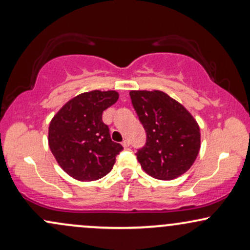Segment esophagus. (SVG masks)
Returning <instances> with one entry per match:
<instances>
[{
	"instance_id": "esophagus-1",
	"label": "esophagus",
	"mask_w": 250,
	"mask_h": 250,
	"mask_svg": "<svg viewBox=\"0 0 250 250\" xmlns=\"http://www.w3.org/2000/svg\"><path fill=\"white\" fill-rule=\"evenodd\" d=\"M129 145H130V143H129L128 140H125V141L122 142V146H123V147H125V148L129 147Z\"/></svg>"
}]
</instances>
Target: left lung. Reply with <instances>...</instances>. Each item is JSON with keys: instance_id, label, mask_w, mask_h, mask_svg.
I'll use <instances>...</instances> for the list:
<instances>
[{"instance_id": "obj_1", "label": "left lung", "mask_w": 250, "mask_h": 250, "mask_svg": "<svg viewBox=\"0 0 250 250\" xmlns=\"http://www.w3.org/2000/svg\"><path fill=\"white\" fill-rule=\"evenodd\" d=\"M129 95L147 133L146 146L136 154L143 170L163 181L185 174L201 147L196 120L180 102L161 90H131Z\"/></svg>"}]
</instances>
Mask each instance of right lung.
Instances as JSON below:
<instances>
[{
  "label": "right lung",
  "instance_id": "1",
  "mask_svg": "<svg viewBox=\"0 0 250 250\" xmlns=\"http://www.w3.org/2000/svg\"><path fill=\"white\" fill-rule=\"evenodd\" d=\"M119 100L115 90H91L65 103L51 119L48 143L59 166L82 182L105 176L122 150L102 121L103 110Z\"/></svg>",
  "mask_w": 250,
  "mask_h": 250
}]
</instances>
